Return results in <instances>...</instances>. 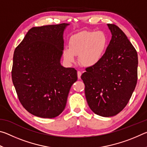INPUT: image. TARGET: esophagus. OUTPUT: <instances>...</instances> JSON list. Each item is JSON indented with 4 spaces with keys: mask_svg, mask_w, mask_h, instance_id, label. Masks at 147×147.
Returning a JSON list of instances; mask_svg holds the SVG:
<instances>
[{
    "mask_svg": "<svg viewBox=\"0 0 147 147\" xmlns=\"http://www.w3.org/2000/svg\"><path fill=\"white\" fill-rule=\"evenodd\" d=\"M77 75H78V79H80V78H81V75H82V73L80 71H78L77 72Z\"/></svg>",
    "mask_w": 147,
    "mask_h": 147,
    "instance_id": "1",
    "label": "esophagus"
}]
</instances>
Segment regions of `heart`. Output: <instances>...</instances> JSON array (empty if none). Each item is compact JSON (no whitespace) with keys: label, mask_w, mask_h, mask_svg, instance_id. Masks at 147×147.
<instances>
[{"label":"heart","mask_w":147,"mask_h":147,"mask_svg":"<svg viewBox=\"0 0 147 147\" xmlns=\"http://www.w3.org/2000/svg\"><path fill=\"white\" fill-rule=\"evenodd\" d=\"M108 45V38L102 32L83 31L71 38L69 48L63 51L64 59L69 63L75 61V56H79L82 65L90 67L99 63Z\"/></svg>","instance_id":"obj_1"}]
</instances>
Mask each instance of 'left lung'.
<instances>
[{
	"label": "left lung",
	"mask_w": 147,
	"mask_h": 147,
	"mask_svg": "<svg viewBox=\"0 0 147 147\" xmlns=\"http://www.w3.org/2000/svg\"><path fill=\"white\" fill-rule=\"evenodd\" d=\"M111 39L101 60L81 76L89 108L102 117L118 114L127 105L138 80V53L125 34L108 24Z\"/></svg>",
	"instance_id": "8db88e82"
}]
</instances>
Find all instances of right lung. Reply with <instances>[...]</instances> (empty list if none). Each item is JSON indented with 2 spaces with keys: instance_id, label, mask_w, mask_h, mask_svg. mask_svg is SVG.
Returning <instances> with one entry per match:
<instances>
[{
  "instance_id": "add662e5",
  "label": "right lung",
  "mask_w": 147,
  "mask_h": 147,
  "mask_svg": "<svg viewBox=\"0 0 147 147\" xmlns=\"http://www.w3.org/2000/svg\"><path fill=\"white\" fill-rule=\"evenodd\" d=\"M69 24L33 27L15 49L11 78L19 100L29 113L54 118L65 108L74 68L61 65L63 31Z\"/></svg>"
}]
</instances>
